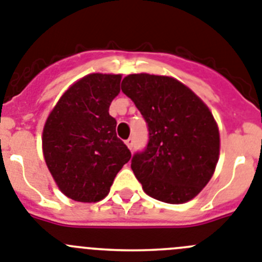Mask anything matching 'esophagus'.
<instances>
[{
  "instance_id": "obj_1",
  "label": "esophagus",
  "mask_w": 262,
  "mask_h": 262,
  "mask_svg": "<svg viewBox=\"0 0 262 262\" xmlns=\"http://www.w3.org/2000/svg\"><path fill=\"white\" fill-rule=\"evenodd\" d=\"M125 143H126V146L129 147V150H132V148H133V143H134L133 138H128V140L125 141Z\"/></svg>"
}]
</instances>
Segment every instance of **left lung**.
<instances>
[{"label":"left lung","instance_id":"left-lung-1","mask_svg":"<svg viewBox=\"0 0 262 262\" xmlns=\"http://www.w3.org/2000/svg\"><path fill=\"white\" fill-rule=\"evenodd\" d=\"M121 90L147 124V146L133 155L130 166L146 194L167 204L194 199L219 158V130L210 110L172 77L130 74Z\"/></svg>","mask_w":262,"mask_h":262}]
</instances>
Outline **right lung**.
<instances>
[{
    "instance_id": "right-lung-1",
    "label": "right lung",
    "mask_w": 262,
    "mask_h": 262,
    "mask_svg": "<svg viewBox=\"0 0 262 262\" xmlns=\"http://www.w3.org/2000/svg\"><path fill=\"white\" fill-rule=\"evenodd\" d=\"M120 82V74L86 75L63 93L46 121L41 141L47 167L61 192L74 201L104 199L132 157L108 112Z\"/></svg>"
}]
</instances>
